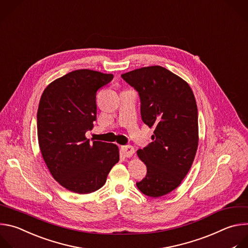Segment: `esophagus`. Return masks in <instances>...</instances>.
I'll return each mask as SVG.
<instances>
[{
    "instance_id": "obj_1",
    "label": "esophagus",
    "mask_w": 248,
    "mask_h": 248,
    "mask_svg": "<svg viewBox=\"0 0 248 248\" xmlns=\"http://www.w3.org/2000/svg\"><path fill=\"white\" fill-rule=\"evenodd\" d=\"M121 152H122V155L125 157H131L135 154V150H134V147L132 145H123V146H121Z\"/></svg>"
}]
</instances>
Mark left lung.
I'll return each instance as SVG.
<instances>
[{
    "label": "left lung",
    "mask_w": 248,
    "mask_h": 248,
    "mask_svg": "<svg viewBox=\"0 0 248 248\" xmlns=\"http://www.w3.org/2000/svg\"><path fill=\"white\" fill-rule=\"evenodd\" d=\"M121 77L139 93L144 124L155 127L152 141L137 152L146 165V175L137 183L145 195H165L182 183L199 145V121L189 85L168 69L147 66Z\"/></svg>",
    "instance_id": "obj_1"
}]
</instances>
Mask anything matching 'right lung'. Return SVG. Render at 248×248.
Listing matches in <instances>:
<instances>
[{
  "mask_svg": "<svg viewBox=\"0 0 248 248\" xmlns=\"http://www.w3.org/2000/svg\"><path fill=\"white\" fill-rule=\"evenodd\" d=\"M113 79L79 69L53 81L44 90L37 112L40 151L54 179L66 189L86 194L101 188L119 161L114 143L86 138L96 119V91Z\"/></svg>",
  "mask_w": 248,
  "mask_h": 248,
  "instance_id": "right-lung-1",
  "label": "right lung"
}]
</instances>
